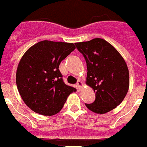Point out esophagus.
Returning a JSON list of instances; mask_svg holds the SVG:
<instances>
[{
  "instance_id": "obj_1",
  "label": "esophagus",
  "mask_w": 147,
  "mask_h": 147,
  "mask_svg": "<svg viewBox=\"0 0 147 147\" xmlns=\"http://www.w3.org/2000/svg\"><path fill=\"white\" fill-rule=\"evenodd\" d=\"M83 86H84V84H83V82H82V81H80V80L78 81V83H77V84H76L77 88L80 90L81 88H83Z\"/></svg>"
}]
</instances>
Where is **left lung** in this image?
<instances>
[{"label":"left lung","mask_w":147,"mask_h":147,"mask_svg":"<svg viewBox=\"0 0 147 147\" xmlns=\"http://www.w3.org/2000/svg\"><path fill=\"white\" fill-rule=\"evenodd\" d=\"M87 63L86 84L95 92L93 103H85L96 114H105L119 105L129 89V71L123 56L101 38L76 43Z\"/></svg>","instance_id":"left-lung-1"}]
</instances>
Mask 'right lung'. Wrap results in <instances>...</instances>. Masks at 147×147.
Masks as SVG:
<instances>
[{
  "instance_id": "add662e5",
  "label": "right lung",
  "mask_w": 147,
  "mask_h": 147,
  "mask_svg": "<svg viewBox=\"0 0 147 147\" xmlns=\"http://www.w3.org/2000/svg\"><path fill=\"white\" fill-rule=\"evenodd\" d=\"M76 49L73 43L43 40L21 57L16 74V87L24 103L34 112L53 115L63 108L76 89L63 83L59 63Z\"/></svg>"
}]
</instances>
